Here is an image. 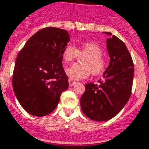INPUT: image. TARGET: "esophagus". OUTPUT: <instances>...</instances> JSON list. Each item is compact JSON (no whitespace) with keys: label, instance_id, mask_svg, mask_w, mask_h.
Listing matches in <instances>:
<instances>
[{"label":"esophagus","instance_id":"obj_1","mask_svg":"<svg viewBox=\"0 0 149 149\" xmlns=\"http://www.w3.org/2000/svg\"><path fill=\"white\" fill-rule=\"evenodd\" d=\"M77 84V81H74V80H72V79H69V84H70V86H73V85H75Z\"/></svg>","mask_w":149,"mask_h":149}]
</instances>
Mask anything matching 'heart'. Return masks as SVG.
<instances>
[{"label": "heart", "instance_id": "1", "mask_svg": "<svg viewBox=\"0 0 149 149\" xmlns=\"http://www.w3.org/2000/svg\"><path fill=\"white\" fill-rule=\"evenodd\" d=\"M102 49L95 42H84L78 48L69 44L62 51V58L65 62L70 63L80 56L82 64H74L69 67L65 72L68 77L73 79H82L89 77L91 72L94 75H100L107 68V61L102 56Z\"/></svg>", "mask_w": 149, "mask_h": 149}]
</instances>
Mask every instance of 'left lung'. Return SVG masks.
I'll return each mask as SVG.
<instances>
[{
	"label": "left lung",
	"instance_id": "8db88e82",
	"mask_svg": "<svg viewBox=\"0 0 149 149\" xmlns=\"http://www.w3.org/2000/svg\"><path fill=\"white\" fill-rule=\"evenodd\" d=\"M105 33L112 36L109 32ZM106 43L109 65L98 80L100 84H85L80 98L83 112L95 121H107L117 115L130 99L132 90L134 70L127 47L114 35Z\"/></svg>",
	"mask_w": 149,
	"mask_h": 149
}]
</instances>
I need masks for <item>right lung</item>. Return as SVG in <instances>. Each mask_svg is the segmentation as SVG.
<instances>
[{
  "instance_id": "right-lung-1",
  "label": "right lung",
  "mask_w": 149,
  "mask_h": 149,
  "mask_svg": "<svg viewBox=\"0 0 149 149\" xmlns=\"http://www.w3.org/2000/svg\"><path fill=\"white\" fill-rule=\"evenodd\" d=\"M70 40L66 30L46 27L33 35L18 54L12 87L29 114L39 117L50 114L68 89L62 62V51Z\"/></svg>"
}]
</instances>
